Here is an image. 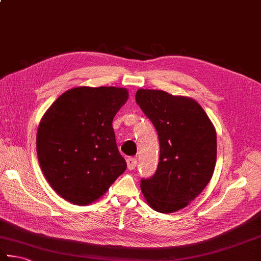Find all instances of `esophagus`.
<instances>
[{"mask_svg":"<svg viewBox=\"0 0 261 261\" xmlns=\"http://www.w3.org/2000/svg\"><path fill=\"white\" fill-rule=\"evenodd\" d=\"M126 164H127V168L129 170H134V168L137 166V158L135 157H127L126 158Z\"/></svg>","mask_w":261,"mask_h":261,"instance_id":"esophagus-1","label":"esophagus"}]
</instances>
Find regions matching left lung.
<instances>
[{"instance_id": "8db88e82", "label": "left lung", "mask_w": 261, "mask_h": 261, "mask_svg": "<svg viewBox=\"0 0 261 261\" xmlns=\"http://www.w3.org/2000/svg\"><path fill=\"white\" fill-rule=\"evenodd\" d=\"M136 101L160 140V162L151 177L141 178L147 202L156 212L174 213L198 197L216 164V131L196 100L163 90L139 89Z\"/></svg>"}]
</instances>
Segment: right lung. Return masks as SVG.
Segmentation results:
<instances>
[{"label":"right lung","instance_id":"add662e5","mask_svg":"<svg viewBox=\"0 0 261 261\" xmlns=\"http://www.w3.org/2000/svg\"><path fill=\"white\" fill-rule=\"evenodd\" d=\"M127 97L124 88L76 87L43 116L36 140L39 165L65 200L88 205L125 171L112 122Z\"/></svg>","mask_w":261,"mask_h":261}]
</instances>
